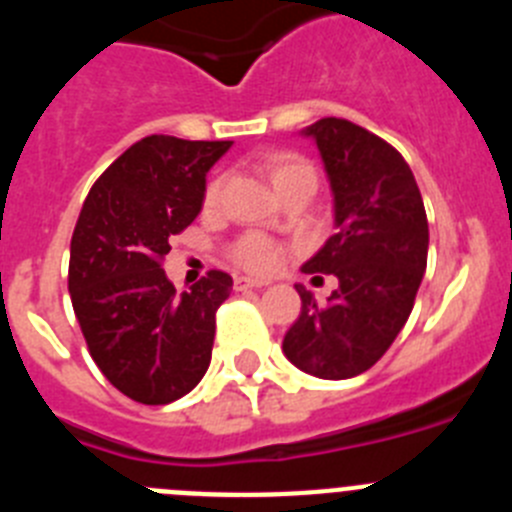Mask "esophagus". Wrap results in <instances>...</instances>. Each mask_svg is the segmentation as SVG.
Returning <instances> with one entry per match:
<instances>
[{
  "label": "esophagus",
  "mask_w": 512,
  "mask_h": 512,
  "mask_svg": "<svg viewBox=\"0 0 512 512\" xmlns=\"http://www.w3.org/2000/svg\"><path fill=\"white\" fill-rule=\"evenodd\" d=\"M235 289L241 292V289H261V287H269L266 279H256V277H235Z\"/></svg>",
  "instance_id": "esophagus-1"
}]
</instances>
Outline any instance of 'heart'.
<instances>
[{
  "mask_svg": "<svg viewBox=\"0 0 512 512\" xmlns=\"http://www.w3.org/2000/svg\"><path fill=\"white\" fill-rule=\"evenodd\" d=\"M266 171H269L271 182L277 187V192H282L289 184L300 182V179H315V171L307 161L297 156H289V153H279V156L266 158ZM223 179H212L205 189V207H215L223 197ZM233 259L235 264L243 266V269L251 271H271L279 264V248L264 238V235H243L241 241L233 246Z\"/></svg>",
  "mask_w": 512,
  "mask_h": 512,
  "instance_id": "heart-1",
  "label": "heart"
}]
</instances>
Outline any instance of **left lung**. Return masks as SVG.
I'll list each match as a JSON object with an SVG mask.
<instances>
[{
  "instance_id": "1",
  "label": "left lung",
  "mask_w": 512,
  "mask_h": 512,
  "mask_svg": "<svg viewBox=\"0 0 512 512\" xmlns=\"http://www.w3.org/2000/svg\"><path fill=\"white\" fill-rule=\"evenodd\" d=\"M315 140L333 194L330 235L305 274H333L328 302L302 284L300 318L282 351L320 379H348L372 369L408 323L428 261V217L405 158L369 130L323 117L302 130Z\"/></svg>"
}]
</instances>
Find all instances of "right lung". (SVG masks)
<instances>
[{"instance_id":"right-lung-1","label":"right lung","mask_w":512,"mask_h":512,"mask_svg":"<svg viewBox=\"0 0 512 512\" xmlns=\"http://www.w3.org/2000/svg\"><path fill=\"white\" fill-rule=\"evenodd\" d=\"M233 140L148 135L107 166L71 238L69 292L99 372L143 405L192 392L212 359L225 271L176 292L161 269L169 238L200 215L207 171Z\"/></svg>"}]
</instances>
